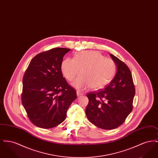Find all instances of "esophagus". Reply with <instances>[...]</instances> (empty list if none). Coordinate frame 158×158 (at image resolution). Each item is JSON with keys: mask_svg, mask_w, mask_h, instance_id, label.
I'll use <instances>...</instances> for the list:
<instances>
[{"mask_svg": "<svg viewBox=\"0 0 158 158\" xmlns=\"http://www.w3.org/2000/svg\"><path fill=\"white\" fill-rule=\"evenodd\" d=\"M76 94H77V97H80V96H81V95H83L82 94H81L79 91H77V92H76Z\"/></svg>", "mask_w": 158, "mask_h": 158, "instance_id": "34e87169", "label": "esophagus"}]
</instances>
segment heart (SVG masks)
I'll use <instances>...</instances> for the list:
<instances>
[{"label":"heart","mask_w":158,"mask_h":158,"mask_svg":"<svg viewBox=\"0 0 158 158\" xmlns=\"http://www.w3.org/2000/svg\"><path fill=\"white\" fill-rule=\"evenodd\" d=\"M81 72H80V69ZM63 75L69 81H73L80 72L73 85L78 89L90 86L94 90L103 89L112 81L116 72L115 62L97 51H83L76 54L74 59L68 57L61 65Z\"/></svg>","instance_id":"obj_1"}]
</instances>
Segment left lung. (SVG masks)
<instances>
[{
	"mask_svg": "<svg viewBox=\"0 0 158 158\" xmlns=\"http://www.w3.org/2000/svg\"><path fill=\"white\" fill-rule=\"evenodd\" d=\"M117 66V73L104 89L87 94L88 119L97 127L112 130L119 127L133 110L135 88L130 70L118 58L110 54Z\"/></svg>",
	"mask_w": 158,
	"mask_h": 158,
	"instance_id": "left-lung-1",
	"label": "left lung"
}]
</instances>
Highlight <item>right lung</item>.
Returning <instances> with one entry per match:
<instances>
[{
    "label": "right lung",
    "instance_id": "right-lung-1",
    "mask_svg": "<svg viewBox=\"0 0 158 158\" xmlns=\"http://www.w3.org/2000/svg\"><path fill=\"white\" fill-rule=\"evenodd\" d=\"M70 49L54 48L36 55L23 77L22 103L30 120L43 128L54 127L65 120L76 90L63 77L61 65Z\"/></svg>",
    "mask_w": 158,
    "mask_h": 158
}]
</instances>
